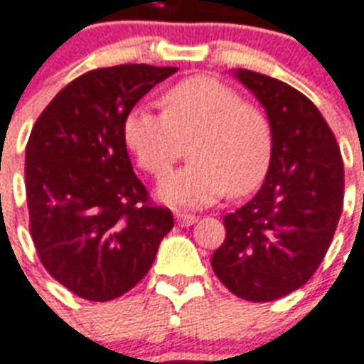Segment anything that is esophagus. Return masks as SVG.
Here are the masks:
<instances>
[{
	"mask_svg": "<svg viewBox=\"0 0 364 364\" xmlns=\"http://www.w3.org/2000/svg\"><path fill=\"white\" fill-rule=\"evenodd\" d=\"M176 219H177V223L183 227L194 225V223L198 221V218H196V215H193V213H181V212L176 213Z\"/></svg>",
	"mask_w": 364,
	"mask_h": 364,
	"instance_id": "1",
	"label": "esophagus"
}]
</instances>
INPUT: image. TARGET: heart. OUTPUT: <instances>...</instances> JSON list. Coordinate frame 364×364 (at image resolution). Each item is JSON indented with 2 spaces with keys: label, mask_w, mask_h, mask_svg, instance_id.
<instances>
[{
  "label": "heart",
  "mask_w": 364,
  "mask_h": 364,
  "mask_svg": "<svg viewBox=\"0 0 364 364\" xmlns=\"http://www.w3.org/2000/svg\"><path fill=\"white\" fill-rule=\"evenodd\" d=\"M162 116L145 108L127 112L122 135L137 164L164 177L187 145L191 162L160 183L158 196L171 206H208L229 191L232 196L262 185L273 156L267 114L225 83L193 76L158 99Z\"/></svg>",
  "instance_id": "1"
}]
</instances>
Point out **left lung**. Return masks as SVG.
<instances>
[{"instance_id": "obj_1", "label": "left lung", "mask_w": 364, "mask_h": 364, "mask_svg": "<svg viewBox=\"0 0 364 364\" xmlns=\"http://www.w3.org/2000/svg\"><path fill=\"white\" fill-rule=\"evenodd\" d=\"M265 108L273 156L256 196L223 218L227 237L213 273L235 296L273 301L298 290L323 262L343 202V162L318 108L292 85L232 72Z\"/></svg>"}]
</instances>
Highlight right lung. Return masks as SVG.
Segmentation results:
<instances>
[{
	"instance_id": "right-lung-1",
	"label": "right lung",
	"mask_w": 364,
	"mask_h": 364,
	"mask_svg": "<svg viewBox=\"0 0 364 364\" xmlns=\"http://www.w3.org/2000/svg\"><path fill=\"white\" fill-rule=\"evenodd\" d=\"M176 66L120 65L82 74L60 90L26 145L30 232L43 267L70 292L108 301L151 269L173 227L133 173L122 126Z\"/></svg>"
}]
</instances>
